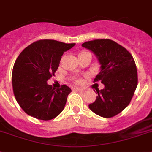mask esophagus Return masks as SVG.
<instances>
[{
	"instance_id": "esophagus-1",
	"label": "esophagus",
	"mask_w": 152,
	"mask_h": 152,
	"mask_svg": "<svg viewBox=\"0 0 152 152\" xmlns=\"http://www.w3.org/2000/svg\"><path fill=\"white\" fill-rule=\"evenodd\" d=\"M75 90H76V91H79V92H83L84 91V89H83V88H81V87H76L75 88Z\"/></svg>"
}]
</instances>
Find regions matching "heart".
Here are the masks:
<instances>
[{"mask_svg":"<svg viewBox=\"0 0 152 152\" xmlns=\"http://www.w3.org/2000/svg\"><path fill=\"white\" fill-rule=\"evenodd\" d=\"M85 52V51H83V52ZM82 52H81V53H82ZM81 81H82V80H80V79H79V78L75 79V82L77 83H81Z\"/></svg>","mask_w":152,"mask_h":152,"instance_id":"obj_1","label":"heart"}]
</instances>
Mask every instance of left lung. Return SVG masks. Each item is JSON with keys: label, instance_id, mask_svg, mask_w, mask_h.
I'll return each mask as SVG.
<instances>
[{"label": "left lung", "instance_id": "obj_1", "mask_svg": "<svg viewBox=\"0 0 152 152\" xmlns=\"http://www.w3.org/2000/svg\"><path fill=\"white\" fill-rule=\"evenodd\" d=\"M82 46L94 52L101 65L94 83L104 84L103 90L96 89L98 96L89 107L100 117H114L131 103L137 88V72L133 56L124 47L107 39L88 41Z\"/></svg>", "mask_w": 152, "mask_h": 152}]
</instances>
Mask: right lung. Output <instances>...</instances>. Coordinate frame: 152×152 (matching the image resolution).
<instances>
[{
    "label": "right lung",
    "instance_id": "1",
    "mask_svg": "<svg viewBox=\"0 0 152 152\" xmlns=\"http://www.w3.org/2000/svg\"><path fill=\"white\" fill-rule=\"evenodd\" d=\"M75 45L42 39L31 44L20 53L12 71L14 95L27 114L49 121L59 114L72 90L66 85L60 88L48 85L54 76L64 52Z\"/></svg>",
    "mask_w": 152,
    "mask_h": 152
}]
</instances>
